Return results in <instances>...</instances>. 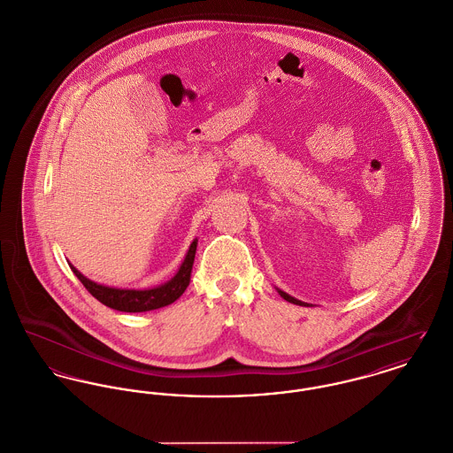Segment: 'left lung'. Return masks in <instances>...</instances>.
<instances>
[{
    "label": "left lung",
    "instance_id": "1",
    "mask_svg": "<svg viewBox=\"0 0 453 453\" xmlns=\"http://www.w3.org/2000/svg\"><path fill=\"white\" fill-rule=\"evenodd\" d=\"M278 289L279 295L286 300V302H289V303H295V305H302V307H309V303H305V302H302V300H296L295 296H291V295H288L286 291H282V289H279V288H276Z\"/></svg>",
    "mask_w": 453,
    "mask_h": 453
}]
</instances>
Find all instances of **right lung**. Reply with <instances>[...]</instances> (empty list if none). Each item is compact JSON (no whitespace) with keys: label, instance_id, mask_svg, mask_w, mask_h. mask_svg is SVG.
<instances>
[{"label":"right lung","instance_id":"add662e5","mask_svg":"<svg viewBox=\"0 0 453 453\" xmlns=\"http://www.w3.org/2000/svg\"><path fill=\"white\" fill-rule=\"evenodd\" d=\"M198 240L195 238L193 243L189 244V250L179 265L174 278L169 279L167 282L155 286V288H144V289H134V288H115L95 282L91 279L81 274L72 264H69L72 273L84 284V288L106 307L119 311V312H150L162 307H167L174 303L175 300L184 293V289L189 284L191 269L195 262Z\"/></svg>","mask_w":453,"mask_h":453}]
</instances>
